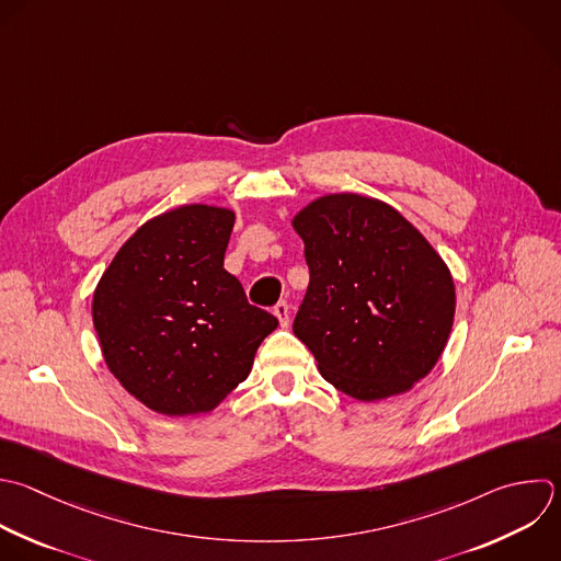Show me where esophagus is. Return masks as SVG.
<instances>
[{"instance_id":"obj_1","label":"esophagus","mask_w":561,"mask_h":561,"mask_svg":"<svg viewBox=\"0 0 561 561\" xmlns=\"http://www.w3.org/2000/svg\"><path fill=\"white\" fill-rule=\"evenodd\" d=\"M274 316L278 318L280 327H289V305L285 300H280L276 307H274Z\"/></svg>"}]
</instances>
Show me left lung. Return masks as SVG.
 Wrapping results in <instances>:
<instances>
[{
  "instance_id": "8db88e82",
  "label": "left lung",
  "mask_w": 561,
  "mask_h": 561,
  "mask_svg": "<svg viewBox=\"0 0 561 561\" xmlns=\"http://www.w3.org/2000/svg\"><path fill=\"white\" fill-rule=\"evenodd\" d=\"M291 226L309 265L294 333L322 377L359 401L410 390L454 324L445 261L399 210L355 193L318 197Z\"/></svg>"
}]
</instances>
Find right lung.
Wrapping results in <instances>:
<instances>
[{"label": "right lung", "instance_id": "obj_1", "mask_svg": "<svg viewBox=\"0 0 561 561\" xmlns=\"http://www.w3.org/2000/svg\"><path fill=\"white\" fill-rule=\"evenodd\" d=\"M230 208L188 204L140 226L101 276L92 318L107 368L167 416L215 410L278 320L224 270Z\"/></svg>", "mask_w": 561, "mask_h": 561}]
</instances>
